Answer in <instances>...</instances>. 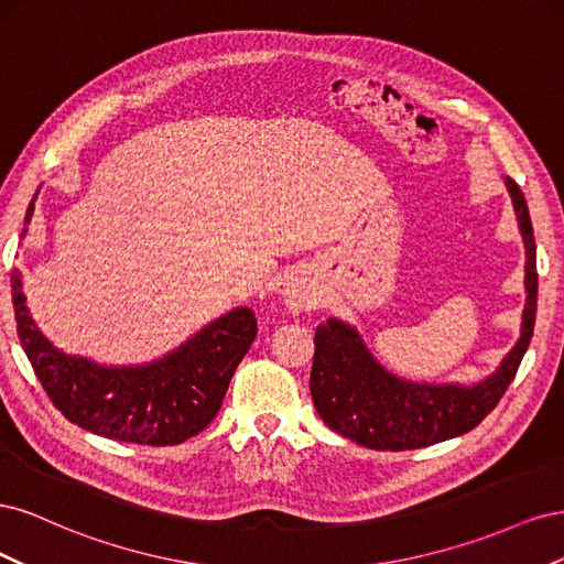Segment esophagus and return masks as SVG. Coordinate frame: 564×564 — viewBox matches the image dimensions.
Segmentation results:
<instances>
[{"instance_id":"34e87169","label":"esophagus","mask_w":564,"mask_h":564,"mask_svg":"<svg viewBox=\"0 0 564 564\" xmlns=\"http://www.w3.org/2000/svg\"><path fill=\"white\" fill-rule=\"evenodd\" d=\"M284 301L292 311H308L313 308V303L317 301L315 284L305 278V275H294L286 282L284 289Z\"/></svg>"}]
</instances>
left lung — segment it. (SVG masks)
<instances>
[{
  "label": "left lung",
  "instance_id": "obj_1",
  "mask_svg": "<svg viewBox=\"0 0 564 564\" xmlns=\"http://www.w3.org/2000/svg\"><path fill=\"white\" fill-rule=\"evenodd\" d=\"M506 187L513 197L527 251V305L516 348L477 386L412 383L392 377L373 360L352 327L327 319L315 332L311 395L317 414L332 431L379 452L421 449L473 431L499 404L532 340L539 292L532 218L520 185L506 178Z\"/></svg>",
  "mask_w": 564,
  "mask_h": 564
}]
</instances>
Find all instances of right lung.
<instances>
[{"mask_svg":"<svg viewBox=\"0 0 564 564\" xmlns=\"http://www.w3.org/2000/svg\"><path fill=\"white\" fill-rule=\"evenodd\" d=\"M35 199L37 195L25 224L35 212ZM11 294L15 332L48 400L79 429L131 445H181L207 429L256 338L253 313L237 308L164 360L145 367H98L56 350L42 336L28 313L19 268L11 270Z\"/></svg>","mask_w":564,"mask_h":564,"instance_id":"add662e5","label":"right lung"}]
</instances>
